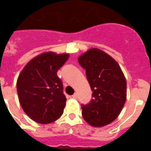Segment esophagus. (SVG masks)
<instances>
[{
  "mask_svg": "<svg viewBox=\"0 0 151 151\" xmlns=\"http://www.w3.org/2000/svg\"><path fill=\"white\" fill-rule=\"evenodd\" d=\"M71 97L74 98V99H77V93H74V95L71 96Z\"/></svg>",
  "mask_w": 151,
  "mask_h": 151,
  "instance_id": "esophagus-1",
  "label": "esophagus"
}]
</instances>
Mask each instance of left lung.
Here are the masks:
<instances>
[{
    "instance_id": "obj_1",
    "label": "left lung",
    "mask_w": 151,
    "mask_h": 151,
    "mask_svg": "<svg viewBox=\"0 0 151 151\" xmlns=\"http://www.w3.org/2000/svg\"><path fill=\"white\" fill-rule=\"evenodd\" d=\"M77 60L86 70L93 91L90 103L81 105L83 119L94 127L110 124L126 101V80L121 68L111 56L97 48H91Z\"/></svg>"
}]
</instances>
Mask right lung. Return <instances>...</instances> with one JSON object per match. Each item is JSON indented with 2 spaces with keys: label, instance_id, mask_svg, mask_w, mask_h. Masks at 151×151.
<instances>
[{
  "label": "right lung",
  "instance_id": "1",
  "mask_svg": "<svg viewBox=\"0 0 151 151\" xmlns=\"http://www.w3.org/2000/svg\"><path fill=\"white\" fill-rule=\"evenodd\" d=\"M68 58V54H42L21 71L17 82L18 97L23 111L33 121L49 124L63 114L67 99L57 72Z\"/></svg>",
  "mask_w": 151,
  "mask_h": 151
}]
</instances>
